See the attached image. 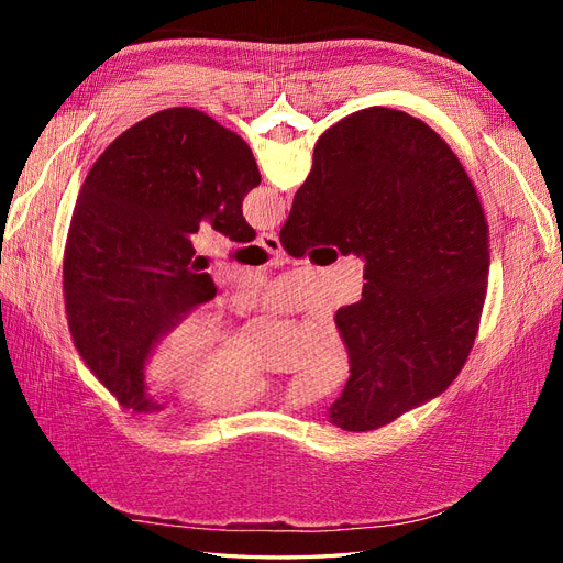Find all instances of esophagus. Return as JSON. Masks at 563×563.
<instances>
[{
  "label": "esophagus",
  "instance_id": "34e87169",
  "mask_svg": "<svg viewBox=\"0 0 563 563\" xmlns=\"http://www.w3.org/2000/svg\"><path fill=\"white\" fill-rule=\"evenodd\" d=\"M258 244L269 251V253H282V244H279V236L272 234V232H263L258 234Z\"/></svg>",
  "mask_w": 563,
  "mask_h": 563
}]
</instances>
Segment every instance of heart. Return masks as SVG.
<instances>
[{
	"mask_svg": "<svg viewBox=\"0 0 563 563\" xmlns=\"http://www.w3.org/2000/svg\"><path fill=\"white\" fill-rule=\"evenodd\" d=\"M347 347L335 329H323L308 360V378L327 389L343 380ZM145 378L157 389H180V399L207 413H230L269 399L302 401L310 387L277 383L236 345L230 323L213 310L174 319L145 356Z\"/></svg>",
	"mask_w": 563,
	"mask_h": 563,
	"instance_id": "heart-1",
	"label": "heart"
}]
</instances>
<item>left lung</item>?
Segmentation results:
<instances>
[{"mask_svg": "<svg viewBox=\"0 0 563 563\" xmlns=\"http://www.w3.org/2000/svg\"><path fill=\"white\" fill-rule=\"evenodd\" d=\"M258 185L251 147L195 108L150 114L93 164L65 242V314L81 362L124 408L159 411L145 356L216 296L190 236L211 223L232 242L255 240L242 201Z\"/></svg>", "mask_w": 563, "mask_h": 563, "instance_id": "obj_1", "label": "left lung"}]
</instances>
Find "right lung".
Listing matches in <instances>:
<instances>
[{"label": "right lung", "instance_id": "obj_1", "mask_svg": "<svg viewBox=\"0 0 563 563\" xmlns=\"http://www.w3.org/2000/svg\"><path fill=\"white\" fill-rule=\"evenodd\" d=\"M288 255L364 258L362 300L335 312L350 378L329 420L366 432L441 395L465 366L488 286V223L453 150L420 119L368 108L314 145L279 232Z\"/></svg>", "mask_w": 563, "mask_h": 563}]
</instances>
